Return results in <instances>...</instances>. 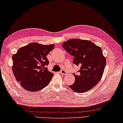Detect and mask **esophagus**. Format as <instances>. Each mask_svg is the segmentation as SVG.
<instances>
[{
  "label": "esophagus",
  "mask_w": 123,
  "mask_h": 123,
  "mask_svg": "<svg viewBox=\"0 0 123 123\" xmlns=\"http://www.w3.org/2000/svg\"><path fill=\"white\" fill-rule=\"evenodd\" d=\"M59 73H61V74H62V75H66V74H67L66 71L65 70H62Z\"/></svg>",
  "instance_id": "obj_1"
}]
</instances>
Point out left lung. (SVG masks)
Instances as JSON below:
<instances>
[{"instance_id":"left-lung-1","label":"left lung","mask_w":123,"mask_h":123,"mask_svg":"<svg viewBox=\"0 0 123 123\" xmlns=\"http://www.w3.org/2000/svg\"><path fill=\"white\" fill-rule=\"evenodd\" d=\"M62 46L74 57L73 63L80 67V74H74L75 81L69 87L78 93L94 87L102 79L106 65V58L101 48L91 41L80 39H69Z\"/></svg>"}]
</instances>
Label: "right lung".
<instances>
[{
  "label": "right lung",
  "instance_id": "add662e5",
  "mask_svg": "<svg viewBox=\"0 0 123 123\" xmlns=\"http://www.w3.org/2000/svg\"><path fill=\"white\" fill-rule=\"evenodd\" d=\"M54 46L31 43L20 48L12 56V72L24 89L35 92L50 83L53 73L46 67L49 64L46 56Z\"/></svg>",
  "mask_w": 123,
  "mask_h": 123
}]
</instances>
